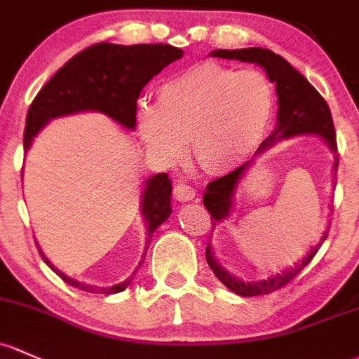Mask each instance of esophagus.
Here are the masks:
<instances>
[{
	"label": "esophagus",
	"instance_id": "1",
	"mask_svg": "<svg viewBox=\"0 0 359 359\" xmlns=\"http://www.w3.org/2000/svg\"><path fill=\"white\" fill-rule=\"evenodd\" d=\"M173 196H175L177 201H191V199L196 198V189L191 187L189 184L179 182L173 189Z\"/></svg>",
	"mask_w": 359,
	"mask_h": 359
}]
</instances>
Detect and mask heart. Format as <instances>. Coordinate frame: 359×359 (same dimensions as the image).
<instances>
[{
    "label": "heart",
    "mask_w": 359,
    "mask_h": 359,
    "mask_svg": "<svg viewBox=\"0 0 359 359\" xmlns=\"http://www.w3.org/2000/svg\"><path fill=\"white\" fill-rule=\"evenodd\" d=\"M275 93L259 70H233L206 62L158 89V103H141L137 126L153 153L173 161L186 151L206 172H229L262 144L273 113Z\"/></svg>",
    "instance_id": "1"
}]
</instances>
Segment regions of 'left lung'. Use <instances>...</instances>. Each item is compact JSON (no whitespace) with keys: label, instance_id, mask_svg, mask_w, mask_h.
<instances>
[{"label":"left lung","instance_id":"obj_1","mask_svg":"<svg viewBox=\"0 0 359 359\" xmlns=\"http://www.w3.org/2000/svg\"><path fill=\"white\" fill-rule=\"evenodd\" d=\"M211 56L215 58H227V60H239V62L256 63V65L263 67L269 75L270 82H273L275 89H277L278 97V113H277V127L271 132L269 137L262 142L256 154H262L263 151L270 148L273 142L282 141V139L294 137V135L303 134H316L327 142L332 153H337V141H335V130L334 122H332L330 108L327 101L323 100L322 94L318 93L311 84L308 82L303 74H299L285 58L280 55H275L273 51L263 50V48H244V50H217L211 51ZM252 160L246 161L241 165L239 168L232 170L227 175L220 177L217 180H211L206 186L205 203L206 210L211 215V230L217 227L222 220L230 215V210L233 206V192L241 180L244 179V173L251 167ZM339 158L335 156L334 161V172L337 173ZM329 236V230H325L320 239V243L309 251L306 258L301 259V263L294 265V269L282 271V273L273 275V277L266 278V280H255V282H244L233 277L222 265H218L215 259L213 252H211L210 244L206 246V262H208L210 269L213 270L215 277L222 282L224 285L232 290V292L239 294V296H262V294H270L273 290H278L284 285H287L304 266L313 259V256L318 252L320 246L323 241Z\"/></svg>","mask_w":359,"mask_h":359}]
</instances>
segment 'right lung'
<instances>
[{"label":"right lung","mask_w":359,"mask_h":359,"mask_svg":"<svg viewBox=\"0 0 359 359\" xmlns=\"http://www.w3.org/2000/svg\"><path fill=\"white\" fill-rule=\"evenodd\" d=\"M184 51L170 44H122L100 43L93 44L88 50L77 53L70 58L44 88L34 97L27 111L24 130V151L32 144L37 132L56 116L72 115L79 111H101L118 122L126 129H135V110L137 97L142 88L160 74L165 67L175 60L182 58ZM172 182L167 173H158L144 182L141 198V213L148 224V239L151 243L154 230L160 227L172 213L170 206ZM39 248V246H37ZM149 246H146L148 251ZM146 251L141 263H144ZM44 263L51 266L56 273L72 287L94 294H115L129 287L134 273L120 284L111 287H96L82 284L67 277L65 273L48 262L39 249ZM137 270V269H135Z\"/></svg>","instance_id":"add662e5"}]
</instances>
